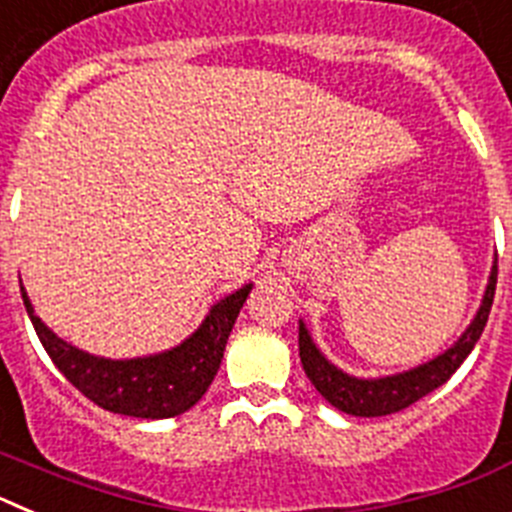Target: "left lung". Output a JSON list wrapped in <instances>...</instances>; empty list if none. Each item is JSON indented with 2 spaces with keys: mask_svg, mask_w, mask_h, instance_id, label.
Segmentation results:
<instances>
[{
  "mask_svg": "<svg viewBox=\"0 0 512 512\" xmlns=\"http://www.w3.org/2000/svg\"><path fill=\"white\" fill-rule=\"evenodd\" d=\"M495 284H497V256L492 261L490 279H487V289L482 295V305H479L477 315L469 323V328L459 336V341L451 348H446L436 359L425 361V364L413 366L408 372L390 374V377H374L361 379L354 374H346L338 369L336 364H330L323 356L315 341H312L310 330L300 320V359L302 369H305L307 379L315 384V390L325 397V400L338 408L341 413L356 415V418H379V415H392L400 410L410 408L413 402L441 387L443 382H449L451 374L464 364L469 354H472L474 343L479 341L482 330H485L487 318H490V307L495 300Z\"/></svg>",
  "mask_w": 512,
  "mask_h": 512,
  "instance_id": "1",
  "label": "left lung"
}]
</instances>
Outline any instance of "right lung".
Listing matches in <instances>:
<instances>
[{"label":"right lung","mask_w":512,"mask_h":512,"mask_svg":"<svg viewBox=\"0 0 512 512\" xmlns=\"http://www.w3.org/2000/svg\"><path fill=\"white\" fill-rule=\"evenodd\" d=\"M251 287L253 284L248 282L235 289L233 295L217 300L200 328L179 346L135 359H104L71 346L35 315L33 302L22 284L20 292L40 343L58 366V372L81 395L110 413L161 420L187 413L202 400L220 369L225 343Z\"/></svg>","instance_id":"1"}]
</instances>
